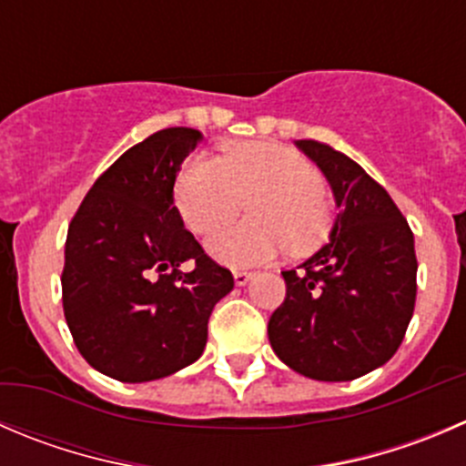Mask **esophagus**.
I'll return each instance as SVG.
<instances>
[{
    "instance_id": "1",
    "label": "esophagus",
    "mask_w": 466,
    "mask_h": 466,
    "mask_svg": "<svg viewBox=\"0 0 466 466\" xmlns=\"http://www.w3.org/2000/svg\"><path fill=\"white\" fill-rule=\"evenodd\" d=\"M252 278V270H234V282H237V287H246L248 282H250Z\"/></svg>"
}]
</instances>
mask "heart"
Segmentation results:
<instances>
[{"label":"heart","mask_w":466,"mask_h":466,"mask_svg":"<svg viewBox=\"0 0 466 466\" xmlns=\"http://www.w3.org/2000/svg\"><path fill=\"white\" fill-rule=\"evenodd\" d=\"M175 202L196 234H209L250 207V220L207 241L229 266L268 261L289 243L293 252L319 246L332 228L325 177L298 152L268 143H243L225 159L193 157L175 184Z\"/></svg>","instance_id":"b5f03b06"}]
</instances>
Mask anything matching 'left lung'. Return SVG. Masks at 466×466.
<instances>
[{
  "label": "left lung",
  "mask_w": 466,
  "mask_h": 466,
  "mask_svg": "<svg viewBox=\"0 0 466 466\" xmlns=\"http://www.w3.org/2000/svg\"><path fill=\"white\" fill-rule=\"evenodd\" d=\"M296 146L323 170L341 211L329 241L282 273L287 298L268 320L270 346L302 376L355 380L403 341L417 300L414 234L362 166L323 143Z\"/></svg>",
  "instance_id": "obj_1"
}]
</instances>
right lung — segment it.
Here are the masks:
<instances>
[{"label": "right lung", "instance_id": "obj_1", "mask_svg": "<svg viewBox=\"0 0 466 466\" xmlns=\"http://www.w3.org/2000/svg\"><path fill=\"white\" fill-rule=\"evenodd\" d=\"M200 138L168 127L129 147L95 179L67 228L63 314L81 358L113 380H159L196 362L214 305L234 287L184 229L173 200Z\"/></svg>", "mask_w": 466, "mask_h": 466}]
</instances>
